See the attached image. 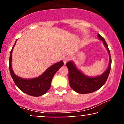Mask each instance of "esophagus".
<instances>
[{
	"label": "esophagus",
	"mask_w": 124,
	"mask_h": 124,
	"mask_svg": "<svg viewBox=\"0 0 124 124\" xmlns=\"http://www.w3.org/2000/svg\"><path fill=\"white\" fill-rule=\"evenodd\" d=\"M69 57H68V56H64V57L63 58V62H64V64H66L67 62H68V61H69Z\"/></svg>",
	"instance_id": "esophagus-1"
}]
</instances>
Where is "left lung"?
<instances>
[{"mask_svg": "<svg viewBox=\"0 0 124 124\" xmlns=\"http://www.w3.org/2000/svg\"><path fill=\"white\" fill-rule=\"evenodd\" d=\"M98 37L100 40L103 41L105 46L109 54V63L107 70L103 75L94 78H90L83 75L80 70H78L72 62H67L66 65L69 70L68 79L69 84L72 89L80 94L91 93L100 89L106 83L110 72L111 67V58L110 51L104 38L98 34Z\"/></svg>", "mask_w": 124, "mask_h": 124, "instance_id": "1", "label": "left lung"}]
</instances>
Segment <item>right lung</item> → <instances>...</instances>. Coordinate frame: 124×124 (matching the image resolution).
Masks as SVG:
<instances>
[{"instance_id":"add662e5","label":"right lung","mask_w":124,"mask_h":124,"mask_svg":"<svg viewBox=\"0 0 124 124\" xmlns=\"http://www.w3.org/2000/svg\"><path fill=\"white\" fill-rule=\"evenodd\" d=\"M14 44L10 51L9 59V69L13 80L18 88L24 93L31 96L38 97L44 94L50 89L51 81L55 73L63 65V61H61L54 64L46 69L43 74L37 78L32 79H24L17 76L13 72L12 68V54Z\"/></svg>"}]
</instances>
